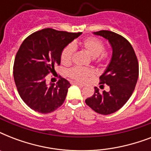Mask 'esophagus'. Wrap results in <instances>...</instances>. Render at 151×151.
I'll return each instance as SVG.
<instances>
[{
    "label": "esophagus",
    "instance_id": "obj_1",
    "mask_svg": "<svg viewBox=\"0 0 151 151\" xmlns=\"http://www.w3.org/2000/svg\"><path fill=\"white\" fill-rule=\"evenodd\" d=\"M73 84L76 85H78V86H80V87H83V86H84V85H82V84H81V83H78V82H76V81H74V82H73Z\"/></svg>",
    "mask_w": 151,
    "mask_h": 151
}]
</instances>
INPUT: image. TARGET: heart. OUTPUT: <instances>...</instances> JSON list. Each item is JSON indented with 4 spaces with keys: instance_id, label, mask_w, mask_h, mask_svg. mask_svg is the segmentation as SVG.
Masks as SVG:
<instances>
[{
    "instance_id": "1",
    "label": "heart",
    "mask_w": 151,
    "mask_h": 151,
    "mask_svg": "<svg viewBox=\"0 0 151 151\" xmlns=\"http://www.w3.org/2000/svg\"><path fill=\"white\" fill-rule=\"evenodd\" d=\"M81 46L88 54L99 62L106 59L107 55L103 52L104 51V45L98 38L89 37L85 38L81 42ZM74 52V45H69L64 48L61 54V62L64 65H68L71 63L72 57ZM67 74L70 78L78 81H85L88 77L94 75V71L89 68H83L80 66H75L69 70Z\"/></svg>"
}]
</instances>
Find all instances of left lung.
I'll use <instances>...</instances> for the list:
<instances>
[{"instance_id": "obj_1", "label": "left lung", "mask_w": 151, "mask_h": 151, "mask_svg": "<svg viewBox=\"0 0 151 151\" xmlns=\"http://www.w3.org/2000/svg\"><path fill=\"white\" fill-rule=\"evenodd\" d=\"M108 40L112 57L105 72L99 77L100 86L110 90L99 92L95 87L93 96L85 99L88 106L98 114L107 115L121 109L131 97L139 77V63L131 44L119 34L109 30L93 33Z\"/></svg>"}]
</instances>
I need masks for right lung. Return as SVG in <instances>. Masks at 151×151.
I'll return each mask as SVG.
<instances>
[{
	"instance_id": "right-lung-1",
	"label": "right lung",
	"mask_w": 151,
	"mask_h": 151,
	"mask_svg": "<svg viewBox=\"0 0 151 151\" xmlns=\"http://www.w3.org/2000/svg\"><path fill=\"white\" fill-rule=\"evenodd\" d=\"M81 34L46 28L23 41L15 55L13 76L21 99L32 110L48 114L63 103L70 82L60 78L56 84L48 85L46 77L55 72L64 48Z\"/></svg>"
}]
</instances>
